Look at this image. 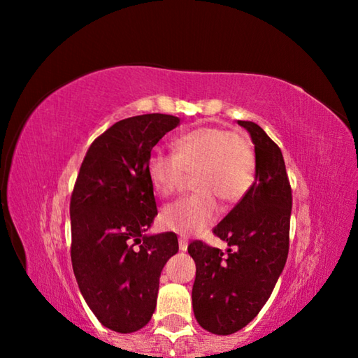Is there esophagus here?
Here are the masks:
<instances>
[{"label":"esophagus","instance_id":"esophagus-1","mask_svg":"<svg viewBox=\"0 0 358 358\" xmlns=\"http://www.w3.org/2000/svg\"><path fill=\"white\" fill-rule=\"evenodd\" d=\"M178 246H180V251H186L187 250V238L180 237L178 238Z\"/></svg>","mask_w":358,"mask_h":358}]
</instances>
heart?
I'll return each instance as SVG.
<instances>
[{
  "label": "heart",
  "mask_w": 358,
  "mask_h": 358,
  "mask_svg": "<svg viewBox=\"0 0 358 358\" xmlns=\"http://www.w3.org/2000/svg\"><path fill=\"white\" fill-rule=\"evenodd\" d=\"M173 155L155 150L147 162L148 180L159 197H169L194 173L189 197L166 205L159 213L162 229L194 235L207 229L220 213L216 199L235 203L256 178V153L240 132L216 126L187 131L172 142Z\"/></svg>",
  "instance_id": "1"
}]
</instances>
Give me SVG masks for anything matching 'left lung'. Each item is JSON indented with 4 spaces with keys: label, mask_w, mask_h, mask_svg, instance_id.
<instances>
[{
    "label": "left lung",
    "mask_w": 358,
    "mask_h": 358,
    "mask_svg": "<svg viewBox=\"0 0 358 358\" xmlns=\"http://www.w3.org/2000/svg\"><path fill=\"white\" fill-rule=\"evenodd\" d=\"M256 151V180L246 196L213 229L227 252L194 240L192 308L199 325L230 335L257 316L270 299L289 254L292 189L278 145L252 121H238Z\"/></svg>",
    "instance_id": "8db88e82"
}]
</instances>
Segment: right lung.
Wrapping results in <instances>:
<instances>
[{
  "instance_id": "right-lung-1",
  "label": "right lung",
  "mask_w": 358,
  "mask_h": 358,
  "mask_svg": "<svg viewBox=\"0 0 358 358\" xmlns=\"http://www.w3.org/2000/svg\"><path fill=\"white\" fill-rule=\"evenodd\" d=\"M180 118L137 115L94 138L71 196V260L78 289L99 322L141 330L156 308L159 276L178 251L173 232L145 235L157 215L147 162Z\"/></svg>"
}]
</instances>
